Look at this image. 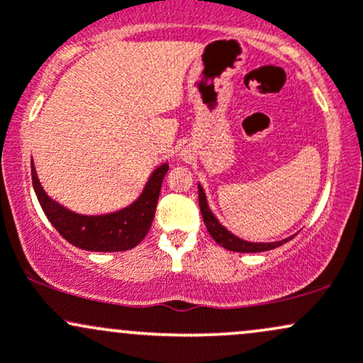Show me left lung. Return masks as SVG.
<instances>
[{
    "label": "left lung",
    "instance_id": "8db88e82",
    "mask_svg": "<svg viewBox=\"0 0 363 363\" xmlns=\"http://www.w3.org/2000/svg\"><path fill=\"white\" fill-rule=\"evenodd\" d=\"M198 196H199V210H201L203 220H205V225L210 232V235L213 237V240L216 244H220L222 247L228 249V251L234 252H262V251H272L274 247H280L285 242H289L291 237L289 239L278 240V242H247V240L239 239V237L228 232L227 228L223 227L222 223L216 220V216L211 213L210 206H208L206 201V194L203 191V187L198 184Z\"/></svg>",
    "mask_w": 363,
    "mask_h": 363
}]
</instances>
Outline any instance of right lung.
I'll return each mask as SVG.
<instances>
[{"label": "right lung", "mask_w": 363, "mask_h": 363, "mask_svg": "<svg viewBox=\"0 0 363 363\" xmlns=\"http://www.w3.org/2000/svg\"><path fill=\"white\" fill-rule=\"evenodd\" d=\"M32 167V184L43 206L45 216L52 227L68 240L69 244L85 251L94 252H119L136 247L148 234L155 216L158 194L162 181L169 170V164H162L153 170L148 182L136 201L106 215H80L68 210L49 198L37 177L34 162Z\"/></svg>", "instance_id": "right-lung-1"}]
</instances>
